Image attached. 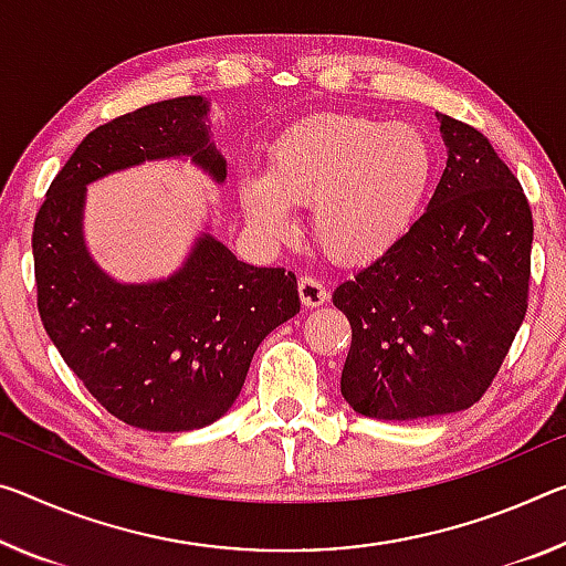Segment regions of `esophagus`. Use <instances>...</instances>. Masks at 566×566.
I'll use <instances>...</instances> for the list:
<instances>
[{
    "label": "esophagus",
    "instance_id": "34e87169",
    "mask_svg": "<svg viewBox=\"0 0 566 566\" xmlns=\"http://www.w3.org/2000/svg\"><path fill=\"white\" fill-rule=\"evenodd\" d=\"M300 297L304 307H319L329 300V292L317 276H300Z\"/></svg>",
    "mask_w": 566,
    "mask_h": 566
}]
</instances>
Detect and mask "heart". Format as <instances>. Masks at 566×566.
Segmentation results:
<instances>
[{"mask_svg": "<svg viewBox=\"0 0 566 566\" xmlns=\"http://www.w3.org/2000/svg\"><path fill=\"white\" fill-rule=\"evenodd\" d=\"M436 174V150L410 123L322 113L272 140L264 176L239 186L249 221L266 237L292 231V206H312V231L332 259L370 262L406 234Z\"/></svg>", "mask_w": 566, "mask_h": 566, "instance_id": "obj_1", "label": "heart"}]
</instances>
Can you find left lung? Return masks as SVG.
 <instances>
[{
    "instance_id": "1",
    "label": "left lung",
    "mask_w": 566,
    "mask_h": 566,
    "mask_svg": "<svg viewBox=\"0 0 566 566\" xmlns=\"http://www.w3.org/2000/svg\"><path fill=\"white\" fill-rule=\"evenodd\" d=\"M438 120L448 160L426 213L332 294L353 327L339 390L367 418L471 408L526 315L534 221L524 188L483 133Z\"/></svg>"
}]
</instances>
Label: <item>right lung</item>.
I'll use <instances>...</instances> for the list:
<instances>
[{
  "mask_svg": "<svg viewBox=\"0 0 566 566\" xmlns=\"http://www.w3.org/2000/svg\"><path fill=\"white\" fill-rule=\"evenodd\" d=\"M201 95L143 105L87 133L50 184L32 231L42 325L101 406L143 430L203 428L239 398L262 339L300 312L297 276L251 266L201 234L168 280L120 284L87 254L85 186L143 160L188 156L213 181L227 160Z\"/></svg>",
  "mask_w": 566,
  "mask_h": 566,
  "instance_id": "obj_1",
  "label": "right lung"
}]
</instances>
